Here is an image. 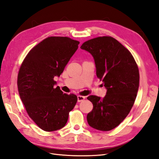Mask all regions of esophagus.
I'll return each mask as SVG.
<instances>
[{
	"label": "esophagus",
	"instance_id": "1",
	"mask_svg": "<svg viewBox=\"0 0 159 159\" xmlns=\"http://www.w3.org/2000/svg\"><path fill=\"white\" fill-rule=\"evenodd\" d=\"M77 99H78V102H81V101H83L85 99V97L78 95L77 96Z\"/></svg>",
	"mask_w": 159,
	"mask_h": 159
}]
</instances>
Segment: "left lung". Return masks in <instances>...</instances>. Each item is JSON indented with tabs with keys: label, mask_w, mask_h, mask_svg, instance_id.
Instances as JSON below:
<instances>
[{
	"label": "left lung",
	"mask_w": 159,
	"mask_h": 159,
	"mask_svg": "<svg viewBox=\"0 0 159 159\" xmlns=\"http://www.w3.org/2000/svg\"><path fill=\"white\" fill-rule=\"evenodd\" d=\"M80 48L93 56L97 78L107 89L103 99L90 95L93 105L87 119L91 127L109 131L117 127L131 110L136 98L140 75L130 52L111 36H103L84 42Z\"/></svg>",
	"instance_id": "1"
}]
</instances>
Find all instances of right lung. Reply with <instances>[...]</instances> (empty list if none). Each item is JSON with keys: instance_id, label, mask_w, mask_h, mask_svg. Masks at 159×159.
Instances as JSON below:
<instances>
[{"instance_id": "right-lung-1", "label": "right lung", "mask_w": 159, "mask_h": 159, "mask_svg": "<svg viewBox=\"0 0 159 159\" xmlns=\"http://www.w3.org/2000/svg\"><path fill=\"white\" fill-rule=\"evenodd\" d=\"M79 43L68 37H48L31 49L19 68L20 98L27 114L44 131L63 128L77 102L76 95L54 88V78L63 72Z\"/></svg>"}]
</instances>
